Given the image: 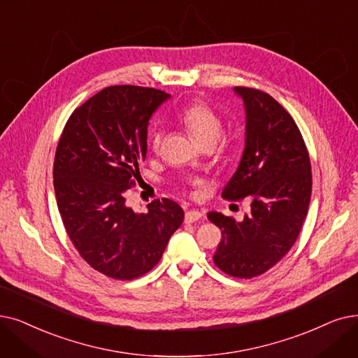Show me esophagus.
I'll return each instance as SVG.
<instances>
[{
	"mask_svg": "<svg viewBox=\"0 0 358 358\" xmlns=\"http://www.w3.org/2000/svg\"><path fill=\"white\" fill-rule=\"evenodd\" d=\"M203 217V213L199 212V210H189L185 212V216H184V221L187 224H193V222H197L199 220H201Z\"/></svg>",
	"mask_w": 358,
	"mask_h": 358,
	"instance_id": "esophagus-1",
	"label": "esophagus"
}]
</instances>
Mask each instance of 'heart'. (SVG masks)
I'll return each mask as SVG.
<instances>
[{
	"mask_svg": "<svg viewBox=\"0 0 358 358\" xmlns=\"http://www.w3.org/2000/svg\"><path fill=\"white\" fill-rule=\"evenodd\" d=\"M180 122L187 129L196 141L201 145H215L221 137L224 126L221 118L201 101L189 103L178 115ZM164 141V130L155 127L149 136V145L153 152H158Z\"/></svg>",
	"mask_w": 358,
	"mask_h": 358,
	"instance_id": "heart-1",
	"label": "heart"
}]
</instances>
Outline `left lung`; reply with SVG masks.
I'll return each mask as SVG.
<instances>
[{"instance_id": "left-lung-1", "label": "left lung", "mask_w": 358, "mask_h": 358, "mask_svg": "<svg viewBox=\"0 0 358 358\" xmlns=\"http://www.w3.org/2000/svg\"><path fill=\"white\" fill-rule=\"evenodd\" d=\"M245 108V148L222 197L252 200L241 222L220 212L209 221L222 232L215 265L229 276L269 271L297 240L312 196V165L304 138L285 108L266 92L237 86Z\"/></svg>"}]
</instances>
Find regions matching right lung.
Listing matches in <instances>:
<instances>
[{"instance_id":"add662e5","label":"right lung","mask_w":358,"mask_h":358,"mask_svg":"<svg viewBox=\"0 0 358 358\" xmlns=\"http://www.w3.org/2000/svg\"><path fill=\"white\" fill-rule=\"evenodd\" d=\"M168 98L153 87H105L76 108L59 137L54 189L61 220L83 260L108 278L148 273L182 224L174 200H153L146 213L126 205L146 158L149 118Z\"/></svg>"}]
</instances>
